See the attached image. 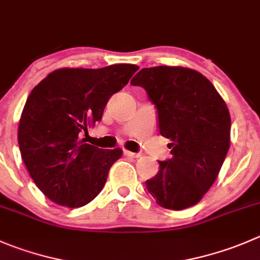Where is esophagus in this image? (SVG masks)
I'll list each match as a JSON object with an SVG mask.
<instances>
[{"label":"esophagus","instance_id":"obj_1","mask_svg":"<svg viewBox=\"0 0 260 260\" xmlns=\"http://www.w3.org/2000/svg\"><path fill=\"white\" fill-rule=\"evenodd\" d=\"M124 155L127 156V157H131V158H138L140 157V153H136V152H131V151H127L124 150Z\"/></svg>","mask_w":260,"mask_h":260}]
</instances>
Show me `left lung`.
<instances>
[{"label": "left lung", "mask_w": 260, "mask_h": 260, "mask_svg": "<svg viewBox=\"0 0 260 260\" xmlns=\"http://www.w3.org/2000/svg\"><path fill=\"white\" fill-rule=\"evenodd\" d=\"M133 86L146 90L157 109L160 135L171 158L146 180L158 206L180 211L197 205L212 186L230 148L231 118L211 81L186 67L142 69Z\"/></svg>", "instance_id": "left-lung-1"}]
</instances>
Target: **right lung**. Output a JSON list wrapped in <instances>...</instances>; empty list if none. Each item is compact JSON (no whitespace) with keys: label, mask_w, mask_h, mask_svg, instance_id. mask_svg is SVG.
Instances as JSON below:
<instances>
[{"label":"right lung","mask_w":260,"mask_h":260,"mask_svg":"<svg viewBox=\"0 0 260 260\" xmlns=\"http://www.w3.org/2000/svg\"><path fill=\"white\" fill-rule=\"evenodd\" d=\"M137 70L127 63L96 70L59 69L30 92L17 141L30 176L50 201L79 208L104 188L123 151L103 150L81 137L102 119L108 100Z\"/></svg>","instance_id":"right-lung-1"}]
</instances>
